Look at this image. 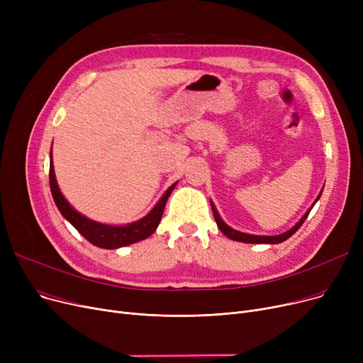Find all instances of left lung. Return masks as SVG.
<instances>
[{
    "label": "left lung",
    "instance_id": "8db88e82",
    "mask_svg": "<svg viewBox=\"0 0 363 363\" xmlns=\"http://www.w3.org/2000/svg\"><path fill=\"white\" fill-rule=\"evenodd\" d=\"M308 215H309V212L304 215L303 218H301V220L294 226V228H291L290 231H287V233H284V234H281V235H274V237H262V235H252V234H244V233H240V231H235V230H233L231 226H228L220 218H219V215H218V212H213V216H215V220H216V223H218V228L220 230V233L223 234V235H226L228 238H231V240H234V241H240V242H252V244H278V242H282V241H285L287 240L289 237H291L298 228H300V225L304 222V219L308 218Z\"/></svg>",
    "mask_w": 363,
    "mask_h": 363
}]
</instances>
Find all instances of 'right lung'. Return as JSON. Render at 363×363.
Segmentation results:
<instances>
[{
    "label": "right lung",
    "mask_w": 363,
    "mask_h": 363,
    "mask_svg": "<svg viewBox=\"0 0 363 363\" xmlns=\"http://www.w3.org/2000/svg\"><path fill=\"white\" fill-rule=\"evenodd\" d=\"M50 188L54 203L59 207L60 213L76 228V230H78L81 235H84V238H86L94 245L101 247V249H119V247H125L137 241L145 240L157 230L166 201L172 193V189L175 188V184L167 189L164 196L160 199V201L156 204V207L152 208L145 218L125 226L97 223L86 219L85 216L76 212L74 208H72L66 199L62 196L59 185H57L52 164L50 166Z\"/></svg>",
    "instance_id": "1"
}]
</instances>
